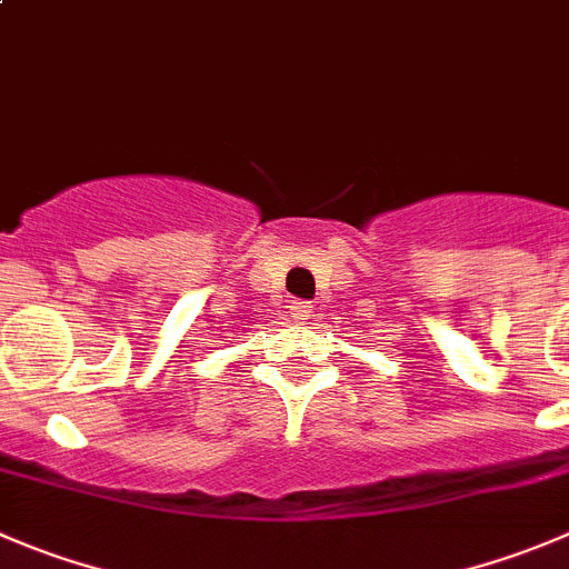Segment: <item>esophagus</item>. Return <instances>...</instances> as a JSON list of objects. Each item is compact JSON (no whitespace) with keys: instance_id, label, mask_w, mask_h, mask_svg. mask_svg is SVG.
<instances>
[{"instance_id":"esophagus-1","label":"esophagus","mask_w":569,"mask_h":569,"mask_svg":"<svg viewBox=\"0 0 569 569\" xmlns=\"http://www.w3.org/2000/svg\"><path fill=\"white\" fill-rule=\"evenodd\" d=\"M310 312L312 305H307V301H290V318H293V321L305 323L307 318H310Z\"/></svg>"}]
</instances>
